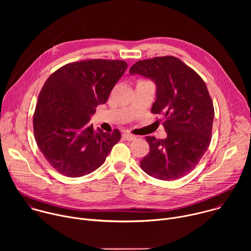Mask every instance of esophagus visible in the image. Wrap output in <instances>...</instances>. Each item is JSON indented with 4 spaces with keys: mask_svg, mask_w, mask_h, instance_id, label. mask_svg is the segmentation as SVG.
Instances as JSON below:
<instances>
[{
    "mask_svg": "<svg viewBox=\"0 0 251 251\" xmlns=\"http://www.w3.org/2000/svg\"><path fill=\"white\" fill-rule=\"evenodd\" d=\"M122 137H123L125 140H127V141H133V140H135V139L137 138L135 135H132V134H129V133H124V134L122 135Z\"/></svg>",
    "mask_w": 251,
    "mask_h": 251,
    "instance_id": "esophagus-1",
    "label": "esophagus"
}]
</instances>
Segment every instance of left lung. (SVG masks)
<instances>
[{"mask_svg":"<svg viewBox=\"0 0 251 251\" xmlns=\"http://www.w3.org/2000/svg\"><path fill=\"white\" fill-rule=\"evenodd\" d=\"M129 73L155 81L156 101L151 112L160 114L166 139L147 136L150 151L142 170L159 180H177L199 164L211 140L212 100L202 78L172 55L139 60Z\"/></svg>","mask_w":251,"mask_h":251,"instance_id":"1","label":"left lung"}]
</instances>
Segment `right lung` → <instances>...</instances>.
I'll list each match as a JSON object with an SVG mask.
<instances>
[{
    "label": "right lung",
    "instance_id": "add662e5",
    "mask_svg": "<svg viewBox=\"0 0 251 251\" xmlns=\"http://www.w3.org/2000/svg\"><path fill=\"white\" fill-rule=\"evenodd\" d=\"M124 60L89 59L67 63L47 79L33 114L39 149L58 173L78 177L99 168L119 142L118 129L106 133L89 125L124 75Z\"/></svg>",
    "mask_w": 251,
    "mask_h": 251
}]
</instances>
